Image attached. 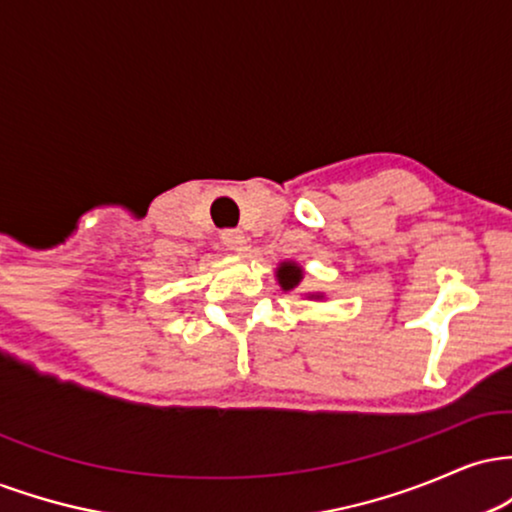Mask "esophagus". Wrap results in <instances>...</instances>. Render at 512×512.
I'll use <instances>...</instances> for the list:
<instances>
[{"label":"esophagus","instance_id":"1","mask_svg":"<svg viewBox=\"0 0 512 512\" xmlns=\"http://www.w3.org/2000/svg\"><path fill=\"white\" fill-rule=\"evenodd\" d=\"M221 243L226 245L228 250L243 252L245 245H248V238H245V233L238 231V228H226V231H221Z\"/></svg>","mask_w":512,"mask_h":512}]
</instances>
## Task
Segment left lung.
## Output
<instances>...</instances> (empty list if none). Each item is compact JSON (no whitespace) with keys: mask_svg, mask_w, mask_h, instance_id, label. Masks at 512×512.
<instances>
[{"mask_svg":"<svg viewBox=\"0 0 512 512\" xmlns=\"http://www.w3.org/2000/svg\"><path fill=\"white\" fill-rule=\"evenodd\" d=\"M276 276H279V284H281V289H284V291H291L293 286H296L298 281L303 279L301 267H296V264H291V262L281 264L279 272H276Z\"/></svg>","mask_w":512,"mask_h":512,"instance_id":"obj_1","label":"left lung"}]
</instances>
